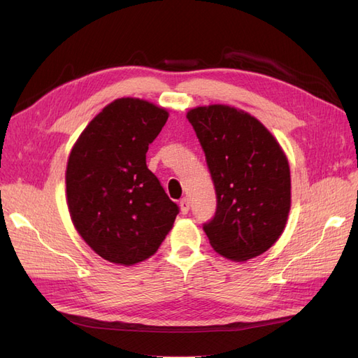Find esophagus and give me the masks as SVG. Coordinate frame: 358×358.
I'll use <instances>...</instances> for the list:
<instances>
[{"label": "esophagus", "mask_w": 358, "mask_h": 358, "mask_svg": "<svg viewBox=\"0 0 358 358\" xmlns=\"http://www.w3.org/2000/svg\"><path fill=\"white\" fill-rule=\"evenodd\" d=\"M179 206H180V212H182V215H187V213L189 212V199L183 197V199L180 200Z\"/></svg>", "instance_id": "obj_1"}]
</instances>
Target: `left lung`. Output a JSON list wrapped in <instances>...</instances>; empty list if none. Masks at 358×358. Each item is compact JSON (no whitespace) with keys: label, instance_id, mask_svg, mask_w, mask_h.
Here are the masks:
<instances>
[{"label":"left lung","instance_id":"8db88e82","mask_svg":"<svg viewBox=\"0 0 358 358\" xmlns=\"http://www.w3.org/2000/svg\"><path fill=\"white\" fill-rule=\"evenodd\" d=\"M216 192V210L203 230L216 252L246 262L282 234L289 206L288 159L268 129L242 110L213 104L187 113Z\"/></svg>","mask_w":358,"mask_h":358}]
</instances>
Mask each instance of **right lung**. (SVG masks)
Here are the masks:
<instances>
[{
  "instance_id": "obj_1",
  "label": "right lung",
  "mask_w": 358,
  "mask_h": 358,
  "mask_svg": "<svg viewBox=\"0 0 358 358\" xmlns=\"http://www.w3.org/2000/svg\"><path fill=\"white\" fill-rule=\"evenodd\" d=\"M169 112L138 99H117L73 146L67 204L82 239L104 259L143 262L171 230L179 208L146 166V152Z\"/></svg>"
}]
</instances>
